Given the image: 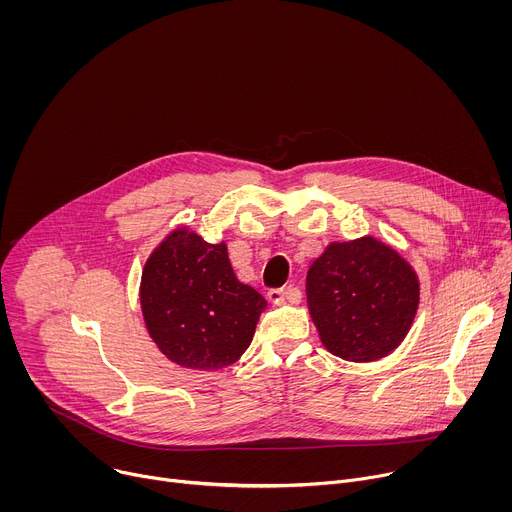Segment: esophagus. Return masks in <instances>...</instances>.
<instances>
[{
    "mask_svg": "<svg viewBox=\"0 0 512 512\" xmlns=\"http://www.w3.org/2000/svg\"><path fill=\"white\" fill-rule=\"evenodd\" d=\"M267 298H269L271 304L281 306V304H285V300H287V289H283V287H273V289L267 291Z\"/></svg>",
    "mask_w": 512,
    "mask_h": 512,
    "instance_id": "esophagus-1",
    "label": "esophagus"
}]
</instances>
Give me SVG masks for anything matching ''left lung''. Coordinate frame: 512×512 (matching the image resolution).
Returning a JSON list of instances; mask_svg holds the SVG:
<instances>
[{
    "instance_id": "1",
    "label": "left lung",
    "mask_w": 512,
    "mask_h": 512,
    "mask_svg": "<svg viewBox=\"0 0 512 512\" xmlns=\"http://www.w3.org/2000/svg\"><path fill=\"white\" fill-rule=\"evenodd\" d=\"M306 294L322 344L344 360L369 362L393 352L409 332L419 283L391 247L364 237L332 243L312 263Z\"/></svg>"
}]
</instances>
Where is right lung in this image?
<instances>
[{
  "label": "right lung",
  "mask_w": 512,
  "mask_h": 512,
  "mask_svg": "<svg viewBox=\"0 0 512 512\" xmlns=\"http://www.w3.org/2000/svg\"><path fill=\"white\" fill-rule=\"evenodd\" d=\"M265 298L237 279L227 245L174 231L141 275V312L158 348L184 369L233 364L251 344Z\"/></svg>",
  "instance_id": "1"
}]
</instances>
